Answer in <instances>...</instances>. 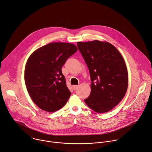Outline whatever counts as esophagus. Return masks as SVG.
Segmentation results:
<instances>
[{"mask_svg": "<svg viewBox=\"0 0 152 152\" xmlns=\"http://www.w3.org/2000/svg\"><path fill=\"white\" fill-rule=\"evenodd\" d=\"M78 86H79L78 85H73V89L74 90H75L78 87Z\"/></svg>", "mask_w": 152, "mask_h": 152, "instance_id": "34e87169", "label": "esophagus"}]
</instances>
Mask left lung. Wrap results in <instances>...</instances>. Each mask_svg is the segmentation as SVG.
<instances>
[{
    "instance_id": "1",
    "label": "left lung",
    "mask_w": 152,
    "mask_h": 152,
    "mask_svg": "<svg viewBox=\"0 0 152 152\" xmlns=\"http://www.w3.org/2000/svg\"><path fill=\"white\" fill-rule=\"evenodd\" d=\"M77 45L92 82L91 93L84 100L85 103L97 113L112 110L127 90L128 73L122 55L107 41L94 40L77 42Z\"/></svg>"
}]
</instances>
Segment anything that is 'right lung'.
I'll use <instances>...</instances> for the list:
<instances>
[{
    "mask_svg": "<svg viewBox=\"0 0 152 152\" xmlns=\"http://www.w3.org/2000/svg\"><path fill=\"white\" fill-rule=\"evenodd\" d=\"M77 48L68 42H54L35 50L25 69V82L34 103L41 110L55 112L66 104L71 95L61 68Z\"/></svg>",
    "mask_w": 152,
    "mask_h": 152,
    "instance_id": "right-lung-1",
    "label": "right lung"
}]
</instances>
